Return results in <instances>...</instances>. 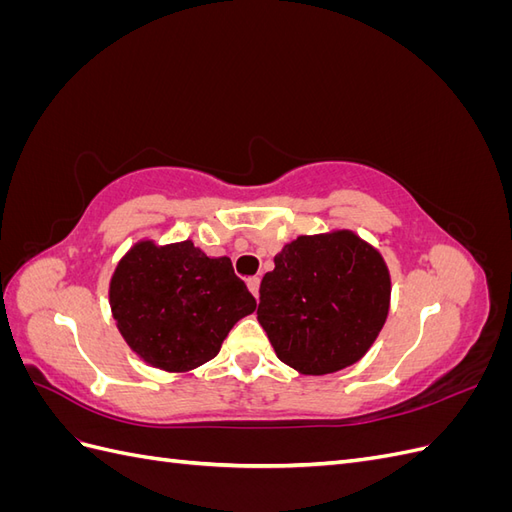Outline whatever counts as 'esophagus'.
Segmentation results:
<instances>
[{"label":"esophagus","instance_id":"esophagus-1","mask_svg":"<svg viewBox=\"0 0 512 512\" xmlns=\"http://www.w3.org/2000/svg\"><path fill=\"white\" fill-rule=\"evenodd\" d=\"M247 288L252 290V294L254 297L258 299V290H260V277L258 275H254V277H247Z\"/></svg>","mask_w":512,"mask_h":512}]
</instances>
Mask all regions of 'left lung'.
I'll return each mask as SVG.
<instances>
[{
	"label": "left lung",
	"instance_id": "obj_1",
	"mask_svg": "<svg viewBox=\"0 0 512 512\" xmlns=\"http://www.w3.org/2000/svg\"><path fill=\"white\" fill-rule=\"evenodd\" d=\"M382 256L350 230L299 237L260 282L258 322L280 361L307 376L333 374L374 344L389 314Z\"/></svg>",
	"mask_w": 512,
	"mask_h": 512
}]
</instances>
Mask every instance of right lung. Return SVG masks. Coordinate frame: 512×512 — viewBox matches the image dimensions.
<instances>
[{
	"instance_id": "obj_1",
	"label": "right lung",
	"mask_w": 512,
	"mask_h": 512,
	"mask_svg": "<svg viewBox=\"0 0 512 512\" xmlns=\"http://www.w3.org/2000/svg\"><path fill=\"white\" fill-rule=\"evenodd\" d=\"M108 294L128 346L164 371L211 361L235 322L256 309L230 258H209L192 241L136 243L117 265Z\"/></svg>"
}]
</instances>
